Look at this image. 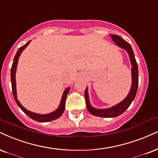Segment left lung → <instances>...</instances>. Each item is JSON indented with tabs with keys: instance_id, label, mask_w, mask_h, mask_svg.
I'll return each mask as SVG.
<instances>
[{
	"instance_id": "8db88e82",
	"label": "left lung",
	"mask_w": 158,
	"mask_h": 158,
	"mask_svg": "<svg viewBox=\"0 0 158 158\" xmlns=\"http://www.w3.org/2000/svg\"><path fill=\"white\" fill-rule=\"evenodd\" d=\"M111 36L112 40L115 42V44H117L118 47L123 48L127 51L129 54L130 61L132 64V86L130 89V91L127 96L123 101H122L120 103L108 109H96L94 108L91 106L90 102L89 100L88 91L87 88L85 91V100L86 103L87 109L91 114L96 116H100V117H106V118H113L119 116L122 114L125 111V110L129 108V106L131 105L134 98H135L136 93H137L138 86H139V69H138V64L135 58L133 50L132 49L130 44L123 40L122 37H120L118 35L111 34L110 35Z\"/></svg>"
}]
</instances>
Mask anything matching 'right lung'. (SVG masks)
<instances>
[{"label":"right lung","instance_id":"obj_1","mask_svg":"<svg viewBox=\"0 0 158 158\" xmlns=\"http://www.w3.org/2000/svg\"><path fill=\"white\" fill-rule=\"evenodd\" d=\"M31 41L27 42L26 44H24V45L19 48L18 50H17L16 55L15 56V58H14L13 61V64L12 66H11V89H12V94L14 96V98H15V101H16L17 106H18L19 108H20L21 110H23V112L25 113L27 116H29L31 118L34 119L36 122H50V121H52L57 119L58 118H59L60 116L63 114V113L64 111V108H65V102H66V98H67V96L68 94V92H69L70 88L66 89V90L64 91L63 96H62L61 98V103H60V106L58 107V109L55 111L50 113V114H35V113H32L29 110H26L24 107L22 106V105L19 103V102L17 100V94H16V83H15V73H16V69H17V62H18V59L19 56H20L21 52L23 50L26 48L27 46L28 45V44L30 43Z\"/></svg>","mask_w":158,"mask_h":158}]
</instances>
